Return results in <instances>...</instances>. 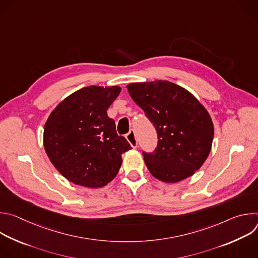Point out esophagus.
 I'll return each instance as SVG.
<instances>
[{
  "label": "esophagus",
  "instance_id": "esophagus-1",
  "mask_svg": "<svg viewBox=\"0 0 258 258\" xmlns=\"http://www.w3.org/2000/svg\"><path fill=\"white\" fill-rule=\"evenodd\" d=\"M126 140H127V142L131 144V146L133 147V148H137L138 141H137L136 134H135V131H134V130H132V131L126 135Z\"/></svg>",
  "mask_w": 258,
  "mask_h": 258
}]
</instances>
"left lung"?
<instances>
[{
	"mask_svg": "<svg viewBox=\"0 0 258 258\" xmlns=\"http://www.w3.org/2000/svg\"><path fill=\"white\" fill-rule=\"evenodd\" d=\"M126 89L157 131L154 152H143L151 174L164 182L193 175L207 159L213 141V123L204 106L167 81L134 83Z\"/></svg>",
	"mask_w": 258,
	"mask_h": 258,
	"instance_id": "8db88e82",
	"label": "left lung"
}]
</instances>
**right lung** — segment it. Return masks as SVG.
Listing matches in <instances>:
<instances>
[{
	"instance_id": "obj_1",
	"label": "right lung",
	"mask_w": 258,
	"mask_h": 258,
	"mask_svg": "<svg viewBox=\"0 0 258 258\" xmlns=\"http://www.w3.org/2000/svg\"><path fill=\"white\" fill-rule=\"evenodd\" d=\"M120 91L117 86L83 88L60 102L46 121V153L55 168L76 185L106 186L121 166V154L132 149L107 115Z\"/></svg>"
}]
</instances>
